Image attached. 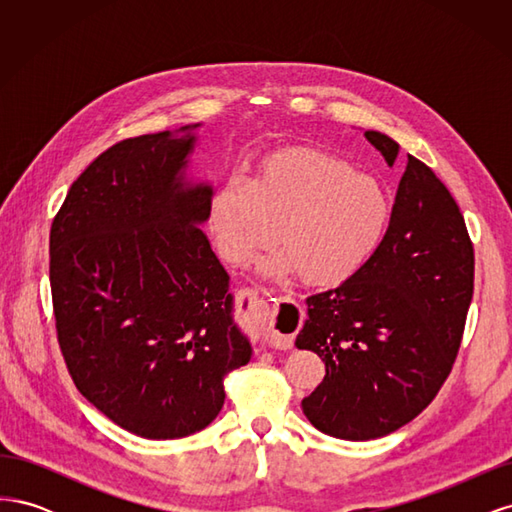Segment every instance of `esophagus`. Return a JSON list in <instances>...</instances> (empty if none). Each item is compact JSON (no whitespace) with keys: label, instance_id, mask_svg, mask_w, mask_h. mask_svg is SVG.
Segmentation results:
<instances>
[{"label":"esophagus","instance_id":"esophagus-1","mask_svg":"<svg viewBox=\"0 0 512 512\" xmlns=\"http://www.w3.org/2000/svg\"><path fill=\"white\" fill-rule=\"evenodd\" d=\"M265 297H269V292H265ZM301 309L297 303H292L290 299H267L262 303L260 309V322L265 327L267 342L273 348H290L294 342V335L301 329Z\"/></svg>","mask_w":512,"mask_h":512}]
</instances>
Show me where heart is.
Here are the masks:
<instances>
[{
	"mask_svg": "<svg viewBox=\"0 0 512 512\" xmlns=\"http://www.w3.org/2000/svg\"><path fill=\"white\" fill-rule=\"evenodd\" d=\"M391 198L371 175L346 160L309 149L273 153L252 179L228 177L213 192L207 226L218 254L243 265L258 250V273L282 280L301 273L309 284L350 280L374 258L391 224Z\"/></svg>",
	"mask_w": 512,
	"mask_h": 512,
	"instance_id": "heart-1",
	"label": "heart"
}]
</instances>
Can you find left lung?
Returning <instances> with one entry per match:
<instances>
[{"instance_id": "1", "label": "left lung", "mask_w": 512, "mask_h": 512, "mask_svg": "<svg viewBox=\"0 0 512 512\" xmlns=\"http://www.w3.org/2000/svg\"><path fill=\"white\" fill-rule=\"evenodd\" d=\"M386 164L399 145L365 132ZM474 292V250L459 207L421 160L408 156L391 224L367 265L331 290L307 297L299 350L327 367L301 401L318 431L376 440L421 414L451 374Z\"/></svg>"}]
</instances>
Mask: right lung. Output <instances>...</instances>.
<instances>
[{
	"instance_id": "add662e5",
	"label": "right lung",
	"mask_w": 512,
	"mask_h": 512,
	"mask_svg": "<svg viewBox=\"0 0 512 512\" xmlns=\"http://www.w3.org/2000/svg\"><path fill=\"white\" fill-rule=\"evenodd\" d=\"M200 126L104 151L51 226L53 309L70 376L104 416L147 440L205 429L224 406V376L254 352L203 232L215 190L190 175Z\"/></svg>"
}]
</instances>
